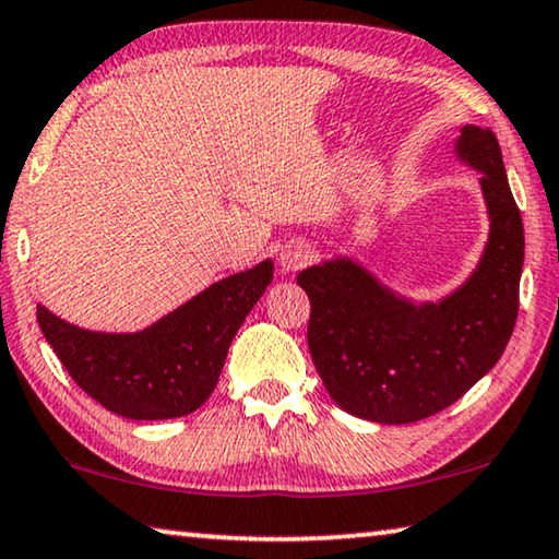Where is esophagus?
<instances>
[{"label": "esophagus", "instance_id": "34e87169", "mask_svg": "<svg viewBox=\"0 0 559 559\" xmlns=\"http://www.w3.org/2000/svg\"><path fill=\"white\" fill-rule=\"evenodd\" d=\"M309 260H312V250H309V245H305V242H292L280 254L282 267H285L287 272L302 270Z\"/></svg>", "mask_w": 559, "mask_h": 559}]
</instances>
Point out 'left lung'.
I'll list each match as a JSON object with an SVG mask.
<instances>
[{"instance_id": "8db88e82", "label": "left lung", "mask_w": 559, "mask_h": 559, "mask_svg": "<svg viewBox=\"0 0 559 559\" xmlns=\"http://www.w3.org/2000/svg\"><path fill=\"white\" fill-rule=\"evenodd\" d=\"M457 150L483 171L492 222L465 287L440 305L412 307L349 260L297 274L309 297V355L330 397L355 417L407 425L450 407L497 365L518 322L525 229L500 144L469 124Z\"/></svg>"}]
</instances>
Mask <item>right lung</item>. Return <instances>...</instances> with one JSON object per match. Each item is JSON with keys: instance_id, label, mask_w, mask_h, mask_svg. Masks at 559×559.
<instances>
[{"instance_id": "1", "label": "right lung", "mask_w": 559, "mask_h": 559, "mask_svg": "<svg viewBox=\"0 0 559 559\" xmlns=\"http://www.w3.org/2000/svg\"><path fill=\"white\" fill-rule=\"evenodd\" d=\"M272 282V262L231 274L134 334L80 330L37 307V322L72 380L115 415L171 419L194 412L219 380L239 324Z\"/></svg>"}]
</instances>
